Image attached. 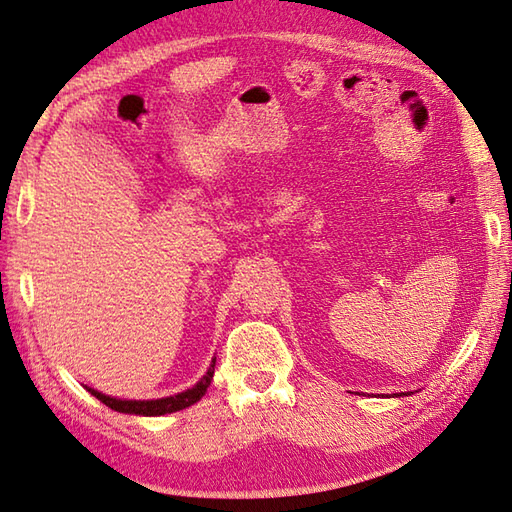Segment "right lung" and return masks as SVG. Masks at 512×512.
Segmentation results:
<instances>
[{"label":"right lung","instance_id":"add662e5","mask_svg":"<svg viewBox=\"0 0 512 512\" xmlns=\"http://www.w3.org/2000/svg\"><path fill=\"white\" fill-rule=\"evenodd\" d=\"M212 374H214V361L210 370L206 372V377H203L195 388H190L181 394L175 396H168V399H157V401H120V399H111V396L100 394L92 388H87L92 392L100 403H105L107 407L122 414H138V416H162V414H170V412H179L184 410V407H190L192 403H197L206 390L210 388V381H212Z\"/></svg>","mask_w":512,"mask_h":512}]
</instances>
